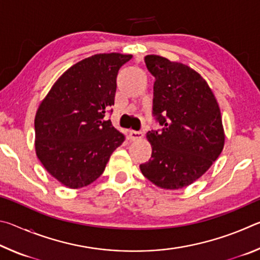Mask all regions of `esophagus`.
I'll return each instance as SVG.
<instances>
[{"instance_id":"1","label":"esophagus","mask_w":260,"mask_h":260,"mask_svg":"<svg viewBox=\"0 0 260 260\" xmlns=\"http://www.w3.org/2000/svg\"><path fill=\"white\" fill-rule=\"evenodd\" d=\"M143 136V134L139 131H129V139L131 141H136L141 139Z\"/></svg>"}]
</instances>
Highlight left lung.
<instances>
[{"mask_svg":"<svg viewBox=\"0 0 260 260\" xmlns=\"http://www.w3.org/2000/svg\"><path fill=\"white\" fill-rule=\"evenodd\" d=\"M144 63L155 78L152 116L161 128L147 133L152 153L141 172L157 187L181 189L221 153V113L209 85L192 69L157 55H147Z\"/></svg>","mask_w":260,"mask_h":260,"instance_id":"obj_1","label":"left lung"}]
</instances>
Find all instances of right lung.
I'll list each match as a JSON object with an SVG mask.
<instances>
[{
	"label": "right lung",
	"mask_w": 260,
	"mask_h": 260,
	"mask_svg": "<svg viewBox=\"0 0 260 260\" xmlns=\"http://www.w3.org/2000/svg\"><path fill=\"white\" fill-rule=\"evenodd\" d=\"M132 55L99 54L64 72L35 116V150L46 170L69 188L101 177L111 153L125 141L111 113L117 76Z\"/></svg>",
	"instance_id": "1"
}]
</instances>
